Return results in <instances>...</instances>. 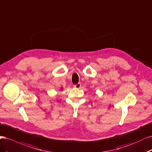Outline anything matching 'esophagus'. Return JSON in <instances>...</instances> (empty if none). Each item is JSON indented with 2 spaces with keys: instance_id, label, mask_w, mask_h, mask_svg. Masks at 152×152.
<instances>
[{
  "instance_id": "34e87169",
  "label": "esophagus",
  "mask_w": 152,
  "mask_h": 152,
  "mask_svg": "<svg viewBox=\"0 0 152 152\" xmlns=\"http://www.w3.org/2000/svg\"><path fill=\"white\" fill-rule=\"evenodd\" d=\"M73 86H74V88H80L81 84L80 83H77V85H75Z\"/></svg>"
}]
</instances>
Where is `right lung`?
Wrapping results in <instances>:
<instances>
[{
  "label": "right lung",
  "mask_w": 152,
  "mask_h": 152,
  "mask_svg": "<svg viewBox=\"0 0 152 152\" xmlns=\"http://www.w3.org/2000/svg\"><path fill=\"white\" fill-rule=\"evenodd\" d=\"M61 90H62V88H61Z\"/></svg>",
  "instance_id": "right-lung-1"
}]
</instances>
